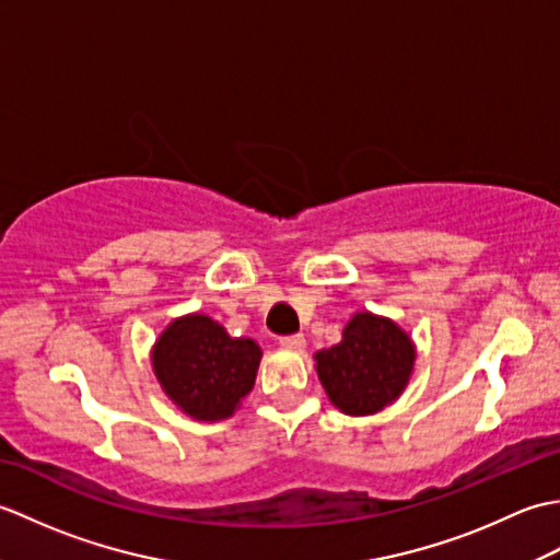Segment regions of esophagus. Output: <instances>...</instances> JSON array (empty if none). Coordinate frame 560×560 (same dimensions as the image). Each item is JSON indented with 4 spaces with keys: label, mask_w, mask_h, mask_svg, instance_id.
<instances>
[{
    "label": "esophagus",
    "mask_w": 560,
    "mask_h": 560,
    "mask_svg": "<svg viewBox=\"0 0 560 560\" xmlns=\"http://www.w3.org/2000/svg\"><path fill=\"white\" fill-rule=\"evenodd\" d=\"M279 343L283 349H291V351H301L305 347V337L303 335H289V337H281Z\"/></svg>",
    "instance_id": "obj_1"
}]
</instances>
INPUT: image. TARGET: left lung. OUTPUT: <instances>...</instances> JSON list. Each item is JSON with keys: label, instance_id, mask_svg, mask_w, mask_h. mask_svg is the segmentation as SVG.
<instances>
[{"label": "left lung", "instance_id": "left-lung-1", "mask_svg": "<svg viewBox=\"0 0 560 560\" xmlns=\"http://www.w3.org/2000/svg\"><path fill=\"white\" fill-rule=\"evenodd\" d=\"M315 361L329 401L349 416H368L401 395L413 373L416 349L389 317L355 313L341 341L317 351Z\"/></svg>", "mask_w": 560, "mask_h": 560}]
</instances>
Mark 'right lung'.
I'll return each instance as SVG.
<instances>
[{
    "label": "right lung",
    "mask_w": 560,
    "mask_h": 560,
    "mask_svg": "<svg viewBox=\"0 0 560 560\" xmlns=\"http://www.w3.org/2000/svg\"><path fill=\"white\" fill-rule=\"evenodd\" d=\"M259 359L257 341L229 337L199 313L173 319L151 351L163 392L197 421L231 419L255 387Z\"/></svg>",
    "instance_id": "obj_1"
}]
</instances>
